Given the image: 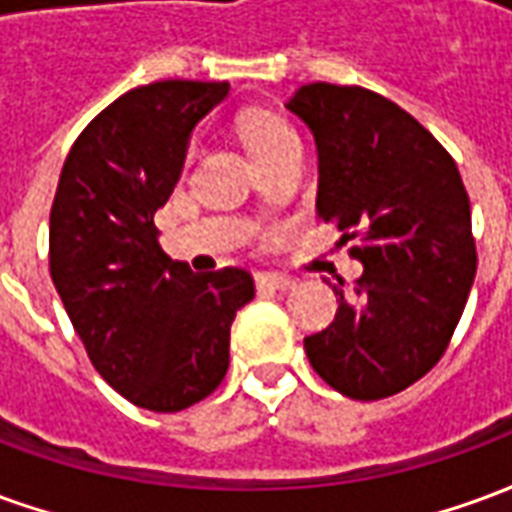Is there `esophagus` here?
Returning <instances> with one entry per match:
<instances>
[{"instance_id":"34e87169","label":"esophagus","mask_w":512,"mask_h":512,"mask_svg":"<svg viewBox=\"0 0 512 512\" xmlns=\"http://www.w3.org/2000/svg\"><path fill=\"white\" fill-rule=\"evenodd\" d=\"M257 290H279V293H285L290 290L296 282L290 277H279V274H257L255 277Z\"/></svg>"}]
</instances>
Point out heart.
<instances>
[{
	"label": "heart",
	"mask_w": 512,
	"mask_h": 512,
	"mask_svg": "<svg viewBox=\"0 0 512 512\" xmlns=\"http://www.w3.org/2000/svg\"><path fill=\"white\" fill-rule=\"evenodd\" d=\"M238 131H241L249 153L255 156L260 167L279 158L282 153H288V150L301 147V139L293 131V126L274 112H249L238 120Z\"/></svg>",
	"instance_id": "obj_1"
}]
</instances>
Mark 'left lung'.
I'll use <instances>...</instances> for the list:
<instances>
[{
    "label": "left lung",
    "instance_id": "left-lung-1",
    "mask_svg": "<svg viewBox=\"0 0 512 512\" xmlns=\"http://www.w3.org/2000/svg\"><path fill=\"white\" fill-rule=\"evenodd\" d=\"M290 112L318 145V213L362 260L354 290L334 285L329 329L304 337L312 370L354 400L397 395L439 362L477 271L472 211L455 158L384 95L304 84ZM343 285V282H340Z\"/></svg>",
    "mask_w": 512,
    "mask_h": 512
}]
</instances>
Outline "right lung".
Returning <instances> with one entry per match:
<instances>
[{
  "label": "right lung",
  "mask_w": 512,
  "mask_h": 512,
  "mask_svg": "<svg viewBox=\"0 0 512 512\" xmlns=\"http://www.w3.org/2000/svg\"><path fill=\"white\" fill-rule=\"evenodd\" d=\"M227 82H153L90 120L65 158L49 219V268L106 384L150 411H183L222 384L246 268L194 274L158 244L191 128Z\"/></svg>",
  "instance_id": "add662e5"
}]
</instances>
